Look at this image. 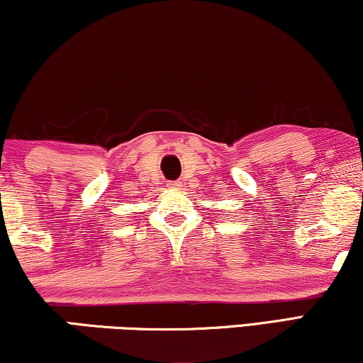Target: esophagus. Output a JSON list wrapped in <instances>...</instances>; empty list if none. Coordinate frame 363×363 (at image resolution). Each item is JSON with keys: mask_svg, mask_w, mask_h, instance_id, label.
Masks as SVG:
<instances>
[{"mask_svg": "<svg viewBox=\"0 0 363 363\" xmlns=\"http://www.w3.org/2000/svg\"><path fill=\"white\" fill-rule=\"evenodd\" d=\"M167 187H169V189H172V191H177V189H179V187H181V184H179V182H177V181H172V182H169V184H167Z\"/></svg>", "mask_w": 363, "mask_h": 363, "instance_id": "1", "label": "esophagus"}]
</instances>
